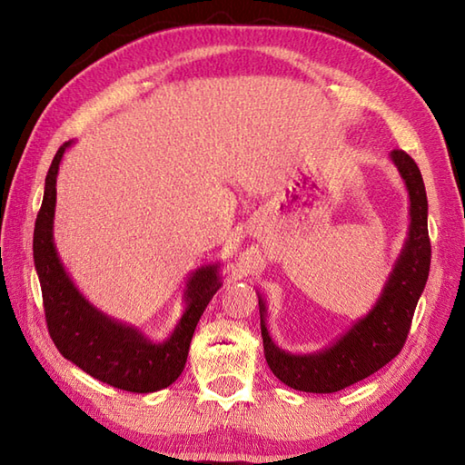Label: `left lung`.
<instances>
[{
  "label": "left lung",
  "mask_w": 465,
  "mask_h": 465,
  "mask_svg": "<svg viewBox=\"0 0 465 465\" xmlns=\"http://www.w3.org/2000/svg\"><path fill=\"white\" fill-rule=\"evenodd\" d=\"M410 195V227L400 258L373 308L328 348L313 353H290L273 343L265 325V302L260 298L263 353L275 378L293 390L333 393L381 370L401 351L420 295L426 288L431 262L428 235V197L421 172L411 157L390 153Z\"/></svg>",
  "instance_id": "8db88e82"
}]
</instances>
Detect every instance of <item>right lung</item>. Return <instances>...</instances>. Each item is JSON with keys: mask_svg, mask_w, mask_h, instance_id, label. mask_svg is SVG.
<instances>
[{"mask_svg": "<svg viewBox=\"0 0 465 465\" xmlns=\"http://www.w3.org/2000/svg\"><path fill=\"white\" fill-rule=\"evenodd\" d=\"M59 147L45 175L44 202L34 230V262L45 310L47 330L55 348L92 378L117 390L152 393L180 378L195 325L213 293L222 288L220 263L202 265L185 283V310L165 341H153L135 325L117 322L84 298L69 278L54 243L55 182L67 147Z\"/></svg>", "mask_w": 465, "mask_h": 465, "instance_id": "add662e5", "label": "right lung"}]
</instances>
